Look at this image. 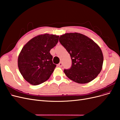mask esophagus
<instances>
[{"label": "esophagus", "mask_w": 120, "mask_h": 120, "mask_svg": "<svg viewBox=\"0 0 120 120\" xmlns=\"http://www.w3.org/2000/svg\"><path fill=\"white\" fill-rule=\"evenodd\" d=\"M58 66H59V67H63V63L60 62L59 64H58Z\"/></svg>", "instance_id": "1"}]
</instances>
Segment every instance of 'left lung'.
<instances>
[{"instance_id": "left-lung-1", "label": "left lung", "mask_w": 120, "mask_h": 120, "mask_svg": "<svg viewBox=\"0 0 120 120\" xmlns=\"http://www.w3.org/2000/svg\"><path fill=\"white\" fill-rule=\"evenodd\" d=\"M59 41L71 60L70 68L64 71L67 77L79 83H86L95 79L101 70L104 60L102 52L97 43L77 32L60 35Z\"/></svg>"}]
</instances>
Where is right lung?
Here are the masks:
<instances>
[{"label":"right lung","instance_id":"1","mask_svg":"<svg viewBox=\"0 0 120 120\" xmlns=\"http://www.w3.org/2000/svg\"><path fill=\"white\" fill-rule=\"evenodd\" d=\"M59 36L45 34L30 40L21 50L18 67L23 78L32 85H38L49 79L56 64L52 62L50 49L59 41Z\"/></svg>","mask_w":120,"mask_h":120}]
</instances>
